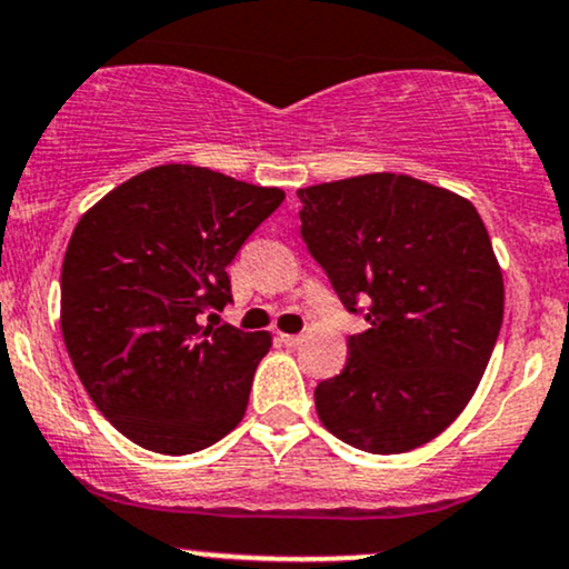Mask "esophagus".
<instances>
[{
  "mask_svg": "<svg viewBox=\"0 0 569 569\" xmlns=\"http://www.w3.org/2000/svg\"><path fill=\"white\" fill-rule=\"evenodd\" d=\"M305 337L302 335H280V342H283L286 348H299L302 346Z\"/></svg>",
  "mask_w": 569,
  "mask_h": 569,
  "instance_id": "obj_1",
  "label": "esophagus"
}]
</instances>
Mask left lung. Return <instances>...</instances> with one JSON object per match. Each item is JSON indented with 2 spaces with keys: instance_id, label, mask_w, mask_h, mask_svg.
I'll list each match as a JSON object with an SVG mask.
<instances>
[{
  "instance_id": "left-lung-1",
  "label": "left lung",
  "mask_w": 569,
  "mask_h": 569,
  "mask_svg": "<svg viewBox=\"0 0 569 569\" xmlns=\"http://www.w3.org/2000/svg\"><path fill=\"white\" fill-rule=\"evenodd\" d=\"M302 240L367 329L316 386L323 427L370 453L437 437L476 395L502 327L505 283L470 199L370 172L297 191Z\"/></svg>"
}]
</instances>
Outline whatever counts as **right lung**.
Here are the masks:
<instances>
[{
  "label": "right lung",
  "mask_w": 569,
  "mask_h": 569,
  "mask_svg": "<svg viewBox=\"0 0 569 569\" xmlns=\"http://www.w3.org/2000/svg\"><path fill=\"white\" fill-rule=\"evenodd\" d=\"M286 199L208 167L134 174L83 213L61 264V335L80 383L123 437L186 457L242 421L270 332L202 323L227 267Z\"/></svg>",
  "instance_id": "obj_1"
}]
</instances>
